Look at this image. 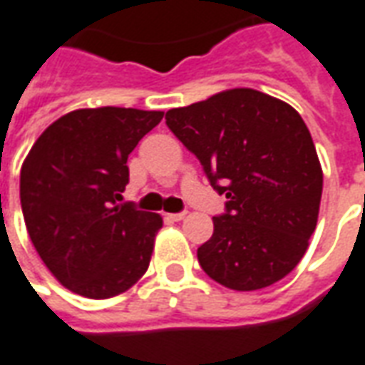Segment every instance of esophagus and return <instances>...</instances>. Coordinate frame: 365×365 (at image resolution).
Masks as SVG:
<instances>
[{"label": "esophagus", "instance_id": "1", "mask_svg": "<svg viewBox=\"0 0 365 365\" xmlns=\"http://www.w3.org/2000/svg\"><path fill=\"white\" fill-rule=\"evenodd\" d=\"M187 213L185 211H180V213H168V219H172V221H182Z\"/></svg>", "mask_w": 365, "mask_h": 365}]
</instances>
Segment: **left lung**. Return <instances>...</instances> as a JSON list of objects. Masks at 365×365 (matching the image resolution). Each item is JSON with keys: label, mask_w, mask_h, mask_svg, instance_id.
Here are the masks:
<instances>
[{"label": "left lung", "mask_w": 365, "mask_h": 365, "mask_svg": "<svg viewBox=\"0 0 365 365\" xmlns=\"http://www.w3.org/2000/svg\"><path fill=\"white\" fill-rule=\"evenodd\" d=\"M165 124L225 195L201 269L233 290L284 279L308 249L322 197V168L307 124L290 104L231 88L165 112Z\"/></svg>", "instance_id": "8db88e82"}]
</instances>
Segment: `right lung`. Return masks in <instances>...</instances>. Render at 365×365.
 <instances>
[{"label": "right lung", "instance_id": "1", "mask_svg": "<svg viewBox=\"0 0 365 365\" xmlns=\"http://www.w3.org/2000/svg\"><path fill=\"white\" fill-rule=\"evenodd\" d=\"M164 112L81 108L41 134L21 165V209L53 277L86 298L128 290L148 271L162 217L120 203L128 156Z\"/></svg>", "mask_w": 365, "mask_h": 365}]
</instances>
